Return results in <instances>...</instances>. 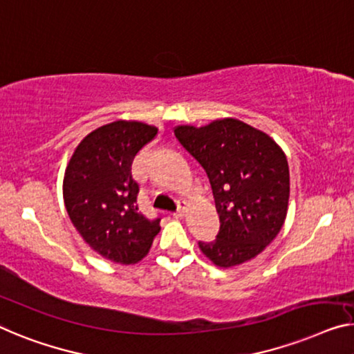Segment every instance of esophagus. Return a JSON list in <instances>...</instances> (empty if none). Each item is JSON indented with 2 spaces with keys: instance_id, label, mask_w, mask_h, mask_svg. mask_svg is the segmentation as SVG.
Returning a JSON list of instances; mask_svg holds the SVG:
<instances>
[{
  "instance_id": "1",
  "label": "esophagus",
  "mask_w": 354,
  "mask_h": 354,
  "mask_svg": "<svg viewBox=\"0 0 354 354\" xmlns=\"http://www.w3.org/2000/svg\"><path fill=\"white\" fill-rule=\"evenodd\" d=\"M186 211H187V203L186 202H179L178 211H176V213H173V216H175V218H183V216L186 214Z\"/></svg>"
}]
</instances>
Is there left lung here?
I'll list each match as a JSON object with an SVG mask.
<instances>
[{
  "instance_id": "8db88e82",
  "label": "left lung",
  "mask_w": 354,
  "mask_h": 354,
  "mask_svg": "<svg viewBox=\"0 0 354 354\" xmlns=\"http://www.w3.org/2000/svg\"><path fill=\"white\" fill-rule=\"evenodd\" d=\"M175 135L207 171L219 214L216 240L198 241L200 251L223 268L254 259L286 219V154L267 133L234 118L178 125Z\"/></svg>"
}]
</instances>
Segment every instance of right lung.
Wrapping results in <instances>:
<instances>
[{
  "label": "right lung",
  "instance_id": "obj_1",
  "mask_svg": "<svg viewBox=\"0 0 354 354\" xmlns=\"http://www.w3.org/2000/svg\"><path fill=\"white\" fill-rule=\"evenodd\" d=\"M159 129L115 120L91 131L73 152L63 176V200L82 240L115 263H136L149 252L160 219H147L136 205L138 183L131 162Z\"/></svg>",
  "mask_w": 354,
  "mask_h": 354
}]
</instances>
